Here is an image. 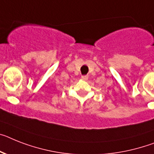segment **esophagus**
<instances>
[{
  "label": "esophagus",
  "instance_id": "esophagus-1",
  "mask_svg": "<svg viewBox=\"0 0 154 154\" xmlns=\"http://www.w3.org/2000/svg\"><path fill=\"white\" fill-rule=\"evenodd\" d=\"M81 79L84 80V81H87L88 79V75H83V76H81Z\"/></svg>",
  "mask_w": 154,
  "mask_h": 154
}]
</instances>
